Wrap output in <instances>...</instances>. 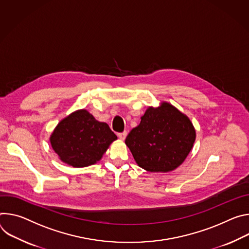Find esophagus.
I'll use <instances>...</instances> for the list:
<instances>
[{"instance_id":"1","label":"esophagus","mask_w":249,"mask_h":249,"mask_svg":"<svg viewBox=\"0 0 249 249\" xmlns=\"http://www.w3.org/2000/svg\"><path fill=\"white\" fill-rule=\"evenodd\" d=\"M118 136L120 137V139L122 140V141H124V139H125V136H126V131H123V132H119L118 133Z\"/></svg>"}]
</instances>
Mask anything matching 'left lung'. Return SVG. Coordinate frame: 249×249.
Returning a JSON list of instances; mask_svg holds the SVG:
<instances>
[{"instance_id": "1", "label": "left lung", "mask_w": 249, "mask_h": 249, "mask_svg": "<svg viewBox=\"0 0 249 249\" xmlns=\"http://www.w3.org/2000/svg\"><path fill=\"white\" fill-rule=\"evenodd\" d=\"M196 139L191 121L168 103L149 107L141 124L125 139L140 166L150 172H168L183 163Z\"/></svg>"}]
</instances>
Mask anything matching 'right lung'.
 Instances as JSON below:
<instances>
[{
	"instance_id": "obj_1",
	"label": "right lung",
	"mask_w": 249,
	"mask_h": 249,
	"mask_svg": "<svg viewBox=\"0 0 249 249\" xmlns=\"http://www.w3.org/2000/svg\"><path fill=\"white\" fill-rule=\"evenodd\" d=\"M117 135L86 109L77 110L55 127L50 136L53 150L73 167H86L99 161Z\"/></svg>"
}]
</instances>
